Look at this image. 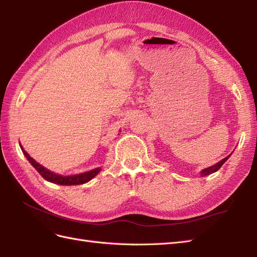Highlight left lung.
Instances as JSON below:
<instances>
[{
  "label": "left lung",
  "instance_id": "1",
  "mask_svg": "<svg viewBox=\"0 0 257 257\" xmlns=\"http://www.w3.org/2000/svg\"><path fill=\"white\" fill-rule=\"evenodd\" d=\"M230 155H231V154H230ZM230 155H228L227 157H225V159L221 160L220 162H218L217 164H215V165L210 166V167H207V168H205V169H203L202 172H201V176H202V177H204V176H208V175H210V174H213V173L217 172V170H218V169L222 166V164L225 163V162L229 159Z\"/></svg>",
  "mask_w": 257,
  "mask_h": 257
}]
</instances>
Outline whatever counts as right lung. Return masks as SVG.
<instances>
[{
  "mask_svg": "<svg viewBox=\"0 0 257 257\" xmlns=\"http://www.w3.org/2000/svg\"><path fill=\"white\" fill-rule=\"evenodd\" d=\"M22 148V151L24 155L26 156V159L29 161V163L34 166L37 172L40 174L45 180H48L52 183H56V185H62V186H74V185H83V183L90 181L92 178L101 172V168H94L92 170H89V172H85L82 174H78V175H72V176H62V175H57L51 170L47 169L45 167H43L40 164L37 163L32 157L26 152V151Z\"/></svg>",
  "mask_w": 257,
  "mask_h": 257,
  "instance_id": "add662e5",
  "label": "right lung"
}]
</instances>
